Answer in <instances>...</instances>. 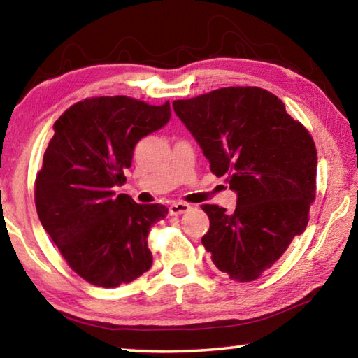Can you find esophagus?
I'll list each match as a JSON object with an SVG mask.
<instances>
[{
  "mask_svg": "<svg viewBox=\"0 0 358 358\" xmlns=\"http://www.w3.org/2000/svg\"><path fill=\"white\" fill-rule=\"evenodd\" d=\"M189 210H191V205L183 203V202H173L171 207H169V211H171V215H173V216L187 213Z\"/></svg>",
  "mask_w": 358,
  "mask_h": 358,
  "instance_id": "esophagus-1",
  "label": "esophagus"
}]
</instances>
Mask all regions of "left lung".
<instances>
[{"instance_id":"8db88e82","label":"left lung","mask_w":358,"mask_h":358,"mask_svg":"<svg viewBox=\"0 0 358 358\" xmlns=\"http://www.w3.org/2000/svg\"><path fill=\"white\" fill-rule=\"evenodd\" d=\"M172 106L211 172L229 173L237 194L232 213L202 205L210 217L205 250L232 280H257L306 229L317 171L310 132L281 99L257 87L221 88Z\"/></svg>"}]
</instances>
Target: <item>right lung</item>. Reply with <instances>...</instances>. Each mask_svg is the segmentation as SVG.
Segmentation results:
<instances>
[{"label":"right lung","mask_w":358,"mask_h":358,"mask_svg":"<svg viewBox=\"0 0 358 358\" xmlns=\"http://www.w3.org/2000/svg\"><path fill=\"white\" fill-rule=\"evenodd\" d=\"M171 106L107 96L77 102L55 124L36 178L42 227L72 270L99 287H117L150 270L147 238L166 205L136 203L126 183L137 142L171 120Z\"/></svg>","instance_id":"1"}]
</instances>
